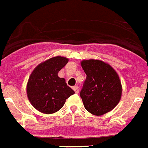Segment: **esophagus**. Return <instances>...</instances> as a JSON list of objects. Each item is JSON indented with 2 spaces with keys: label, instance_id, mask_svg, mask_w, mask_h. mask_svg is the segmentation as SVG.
I'll return each mask as SVG.
<instances>
[{
  "label": "esophagus",
  "instance_id": "34e87169",
  "mask_svg": "<svg viewBox=\"0 0 148 148\" xmlns=\"http://www.w3.org/2000/svg\"><path fill=\"white\" fill-rule=\"evenodd\" d=\"M73 90L75 91V93H78V86H74V87H73Z\"/></svg>",
  "mask_w": 148,
  "mask_h": 148
}]
</instances>
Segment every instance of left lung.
Returning <instances> with one entry per match:
<instances>
[{"instance_id":"left-lung-1","label":"left lung","mask_w":148,"mask_h":148,"mask_svg":"<svg viewBox=\"0 0 148 148\" xmlns=\"http://www.w3.org/2000/svg\"><path fill=\"white\" fill-rule=\"evenodd\" d=\"M81 64L87 75L80 92L84 108L95 116L108 113L121 99L118 74L110 65L99 60H85Z\"/></svg>"}]
</instances>
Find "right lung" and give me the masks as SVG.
<instances>
[{"label":"right lung","mask_w":148,"mask_h":148,"mask_svg":"<svg viewBox=\"0 0 148 148\" xmlns=\"http://www.w3.org/2000/svg\"><path fill=\"white\" fill-rule=\"evenodd\" d=\"M67 62V58L56 56L40 64L30 75L27 96L32 105L41 113H56L62 108L66 99L75 93L64 78L58 76Z\"/></svg>","instance_id":"right-lung-1"}]
</instances>
